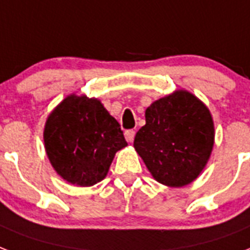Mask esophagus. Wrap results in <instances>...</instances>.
Wrapping results in <instances>:
<instances>
[{"instance_id": "esophagus-1", "label": "esophagus", "mask_w": 250, "mask_h": 250, "mask_svg": "<svg viewBox=\"0 0 250 250\" xmlns=\"http://www.w3.org/2000/svg\"><path fill=\"white\" fill-rule=\"evenodd\" d=\"M134 135H135V131L134 130H127L125 131V138L129 143L133 142V139H134Z\"/></svg>"}]
</instances>
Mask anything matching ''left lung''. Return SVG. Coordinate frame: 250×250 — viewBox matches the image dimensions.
<instances>
[{"label":"left lung","mask_w":250,"mask_h":250,"mask_svg":"<svg viewBox=\"0 0 250 250\" xmlns=\"http://www.w3.org/2000/svg\"><path fill=\"white\" fill-rule=\"evenodd\" d=\"M134 148L151 176L166 187L193 183L211 156L215 129L211 112L187 90L158 99L145 112Z\"/></svg>","instance_id":"left-lung-1"}]
</instances>
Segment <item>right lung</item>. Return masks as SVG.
Here are the masks:
<instances>
[{
	"instance_id": "right-lung-1",
	"label": "right lung",
	"mask_w": 250,
	"mask_h": 250,
	"mask_svg": "<svg viewBox=\"0 0 250 250\" xmlns=\"http://www.w3.org/2000/svg\"><path fill=\"white\" fill-rule=\"evenodd\" d=\"M42 137L53 169L77 187L105 179L116 152L127 146L120 124L102 102L78 94L67 95L49 113Z\"/></svg>"
}]
</instances>
